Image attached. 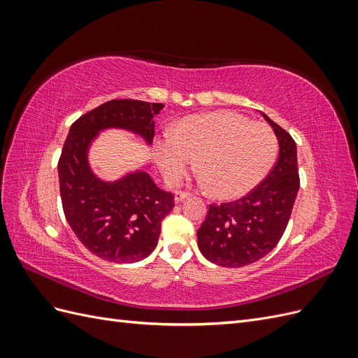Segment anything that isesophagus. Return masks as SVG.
I'll use <instances>...</instances> for the list:
<instances>
[{
	"label": "esophagus",
	"mask_w": 358,
	"mask_h": 358,
	"mask_svg": "<svg viewBox=\"0 0 358 358\" xmlns=\"http://www.w3.org/2000/svg\"><path fill=\"white\" fill-rule=\"evenodd\" d=\"M188 197H189V192L178 191V192L175 194V201H176V203H180L182 200H185V199H188Z\"/></svg>",
	"instance_id": "esophagus-1"
}]
</instances>
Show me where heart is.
<instances>
[{"label": "heart", "mask_w": 358, "mask_h": 358, "mask_svg": "<svg viewBox=\"0 0 358 358\" xmlns=\"http://www.w3.org/2000/svg\"><path fill=\"white\" fill-rule=\"evenodd\" d=\"M276 157L272 128L231 110L185 117L155 149L157 164L171 185L199 158L201 182L229 200L255 189L273 169Z\"/></svg>", "instance_id": "obj_1"}]
</instances>
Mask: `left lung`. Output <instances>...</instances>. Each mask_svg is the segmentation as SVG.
<instances>
[{
	"label": "left lung",
	"instance_id": "1",
	"mask_svg": "<svg viewBox=\"0 0 358 358\" xmlns=\"http://www.w3.org/2000/svg\"><path fill=\"white\" fill-rule=\"evenodd\" d=\"M259 113L278 138L275 167L243 199L209 206L197 230L200 252L222 267L252 264L272 251L287 229L300 187L296 142L266 113Z\"/></svg>",
	"mask_w": 358,
	"mask_h": 358
}]
</instances>
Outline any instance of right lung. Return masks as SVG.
Wrapping results in <instances>:
<instances>
[{"mask_svg": "<svg viewBox=\"0 0 358 358\" xmlns=\"http://www.w3.org/2000/svg\"><path fill=\"white\" fill-rule=\"evenodd\" d=\"M164 104L110 100L71 127L58 162L62 209L86 249L112 263H136L154 251L161 221L175 208V196L155 185L143 164L115 180L92 170L90 150L106 129H124L152 145L154 117Z\"/></svg>", "mask_w": 358, "mask_h": 358, "instance_id": "obj_1", "label": "right lung"}]
</instances>
